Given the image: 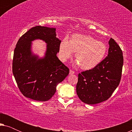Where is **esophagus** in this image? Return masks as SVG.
Returning a JSON list of instances; mask_svg holds the SVG:
<instances>
[{
    "mask_svg": "<svg viewBox=\"0 0 132 132\" xmlns=\"http://www.w3.org/2000/svg\"><path fill=\"white\" fill-rule=\"evenodd\" d=\"M74 74H75V71H74L73 70H70V75H74Z\"/></svg>",
    "mask_w": 132,
    "mask_h": 132,
    "instance_id": "34e87169",
    "label": "esophagus"
}]
</instances>
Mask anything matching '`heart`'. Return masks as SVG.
Returning <instances> with one entry per match:
<instances>
[{
    "instance_id": "b5f03b06",
    "label": "heart",
    "mask_w": 132,
    "mask_h": 132,
    "mask_svg": "<svg viewBox=\"0 0 132 132\" xmlns=\"http://www.w3.org/2000/svg\"><path fill=\"white\" fill-rule=\"evenodd\" d=\"M108 51L105 43L99 41L91 35L74 34L70 41L65 38L61 41L59 53L65 61L75 53V61L79 67L84 70L93 69L103 60Z\"/></svg>"
}]
</instances>
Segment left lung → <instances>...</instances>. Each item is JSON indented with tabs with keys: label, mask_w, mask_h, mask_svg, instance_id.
Returning a JSON list of instances; mask_svg holds the SVG:
<instances>
[{
	"label": "left lung",
	"mask_w": 132,
	"mask_h": 132,
	"mask_svg": "<svg viewBox=\"0 0 132 132\" xmlns=\"http://www.w3.org/2000/svg\"><path fill=\"white\" fill-rule=\"evenodd\" d=\"M109 44L108 56L96 67L78 75L76 93L81 101L86 104L107 100L120 84L124 61L122 52L112 38Z\"/></svg>",
	"instance_id": "1"
}]
</instances>
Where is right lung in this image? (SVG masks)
<instances>
[{"label": "right lung", "instance_id": "right-lung-1", "mask_svg": "<svg viewBox=\"0 0 132 132\" xmlns=\"http://www.w3.org/2000/svg\"><path fill=\"white\" fill-rule=\"evenodd\" d=\"M56 29L37 26L21 36L14 49L12 73L18 88L28 98L46 102L55 94L56 86L69 74V68L57 58L61 41L56 37ZM35 39L47 44L44 59L31 55V41Z\"/></svg>", "mask_w": 132, "mask_h": 132}]
</instances>
